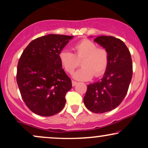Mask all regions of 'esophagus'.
<instances>
[{
	"instance_id": "34e87169",
	"label": "esophagus",
	"mask_w": 148,
	"mask_h": 148,
	"mask_svg": "<svg viewBox=\"0 0 148 148\" xmlns=\"http://www.w3.org/2000/svg\"><path fill=\"white\" fill-rule=\"evenodd\" d=\"M72 86H75L76 85L78 84V83L76 82V81H72Z\"/></svg>"
}]
</instances>
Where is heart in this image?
Returning <instances> with one entry per match:
<instances>
[{
    "mask_svg": "<svg viewBox=\"0 0 148 148\" xmlns=\"http://www.w3.org/2000/svg\"><path fill=\"white\" fill-rule=\"evenodd\" d=\"M74 54L68 50L59 53V60L63 69L72 74L81 61L83 67L74 73V78L79 81H87L93 76L99 77L106 72L109 64L108 51L103 47H97L95 42L83 40L74 45Z\"/></svg>",
    "mask_w": 148,
    "mask_h": 148,
    "instance_id": "b5f03b06",
    "label": "heart"
}]
</instances>
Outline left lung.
Returning a JSON list of instances; mask_svg holds the SVG:
<instances>
[{
	"label": "left lung",
	"instance_id": "left-lung-1",
	"mask_svg": "<svg viewBox=\"0 0 148 148\" xmlns=\"http://www.w3.org/2000/svg\"><path fill=\"white\" fill-rule=\"evenodd\" d=\"M108 51L109 64L100 81L88 85L84 101L95 113L118 107L126 96L133 74L131 54L125 44L113 36H99L94 40Z\"/></svg>",
	"mask_w": 148,
	"mask_h": 148
}]
</instances>
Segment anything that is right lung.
I'll use <instances>...</instances> for the list:
<instances>
[{
    "label": "right lung",
    "mask_w": 148,
    "mask_h": 148,
    "mask_svg": "<svg viewBox=\"0 0 148 148\" xmlns=\"http://www.w3.org/2000/svg\"><path fill=\"white\" fill-rule=\"evenodd\" d=\"M73 36L50 35L37 37L18 60L16 82L22 99L35 114L51 116L65 105L72 81L59 60V53Z\"/></svg>",
    "instance_id": "obj_1"
}]
</instances>
